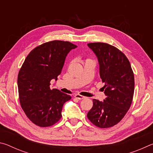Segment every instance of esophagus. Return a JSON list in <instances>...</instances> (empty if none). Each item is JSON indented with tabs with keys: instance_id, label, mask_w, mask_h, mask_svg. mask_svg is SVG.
<instances>
[{
	"instance_id": "1",
	"label": "esophagus",
	"mask_w": 153,
	"mask_h": 153,
	"mask_svg": "<svg viewBox=\"0 0 153 153\" xmlns=\"http://www.w3.org/2000/svg\"><path fill=\"white\" fill-rule=\"evenodd\" d=\"M74 97L76 98H77V99H79V100H82V99H84L85 98V97H84V96H82V95H80V94H76L74 96Z\"/></svg>"
}]
</instances>
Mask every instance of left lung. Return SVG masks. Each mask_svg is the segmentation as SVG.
Segmentation results:
<instances>
[{"label":"left lung","mask_w":153,"mask_h":153,"mask_svg":"<svg viewBox=\"0 0 153 153\" xmlns=\"http://www.w3.org/2000/svg\"><path fill=\"white\" fill-rule=\"evenodd\" d=\"M88 46L97 56L107 97L103 101L93 99L87 117L98 128H110L120 122L130 107L134 92V73L128 58L115 46L103 42Z\"/></svg>","instance_id":"1"}]
</instances>
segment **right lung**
I'll use <instances>...</instances> for the list:
<instances>
[{"mask_svg": "<svg viewBox=\"0 0 153 153\" xmlns=\"http://www.w3.org/2000/svg\"><path fill=\"white\" fill-rule=\"evenodd\" d=\"M77 46L53 40L36 47L25 58L17 77L19 102L32 123L40 127L54 125L62 117L64 103L71 96L51 90V79H57L67 54Z\"/></svg>", "mask_w": 153, "mask_h": 153, "instance_id": "obj_1", "label": "right lung"}]
</instances>
